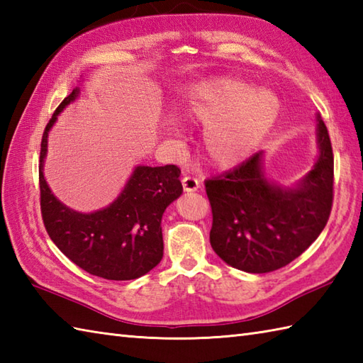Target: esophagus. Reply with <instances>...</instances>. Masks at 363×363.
I'll use <instances>...</instances> for the list:
<instances>
[{
	"instance_id": "obj_1",
	"label": "esophagus",
	"mask_w": 363,
	"mask_h": 363,
	"mask_svg": "<svg viewBox=\"0 0 363 363\" xmlns=\"http://www.w3.org/2000/svg\"><path fill=\"white\" fill-rule=\"evenodd\" d=\"M199 181L196 179V177H191V176H186L182 177V189L184 191H196L199 189Z\"/></svg>"
}]
</instances>
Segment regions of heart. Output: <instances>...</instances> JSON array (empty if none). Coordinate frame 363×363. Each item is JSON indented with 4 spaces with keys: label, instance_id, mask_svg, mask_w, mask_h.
<instances>
[{
    "label": "heart",
    "instance_id": "obj_1",
    "mask_svg": "<svg viewBox=\"0 0 363 363\" xmlns=\"http://www.w3.org/2000/svg\"><path fill=\"white\" fill-rule=\"evenodd\" d=\"M186 112L206 126L204 151L215 167L237 165L252 152L279 113L268 89H252L234 76H220L190 90Z\"/></svg>",
    "mask_w": 363,
    "mask_h": 363
}]
</instances>
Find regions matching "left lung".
I'll return each mask as SVG.
<instances>
[{
	"label": "left lung",
	"mask_w": 363,
	"mask_h": 363,
	"mask_svg": "<svg viewBox=\"0 0 363 363\" xmlns=\"http://www.w3.org/2000/svg\"><path fill=\"white\" fill-rule=\"evenodd\" d=\"M318 159L293 187L268 181L264 152L206 181L212 207L211 245L228 265L269 273L301 256L325 229L334 198V154L317 115Z\"/></svg>",
	"instance_id": "left-lung-1"
}]
</instances>
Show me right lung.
I'll return each mask as SVG.
<instances>
[{
  "instance_id": "obj_1",
  "label": "right lung",
  "mask_w": 363,
  "mask_h": 363,
  "mask_svg": "<svg viewBox=\"0 0 363 363\" xmlns=\"http://www.w3.org/2000/svg\"><path fill=\"white\" fill-rule=\"evenodd\" d=\"M78 95L76 87L59 104L42 137L38 182L43 225L54 245L84 272L109 281L137 279L164 256L160 221L182 194L181 169L176 165L135 167L117 199L96 212H76L60 203L45 181L43 162L50 129Z\"/></svg>"
}]
</instances>
